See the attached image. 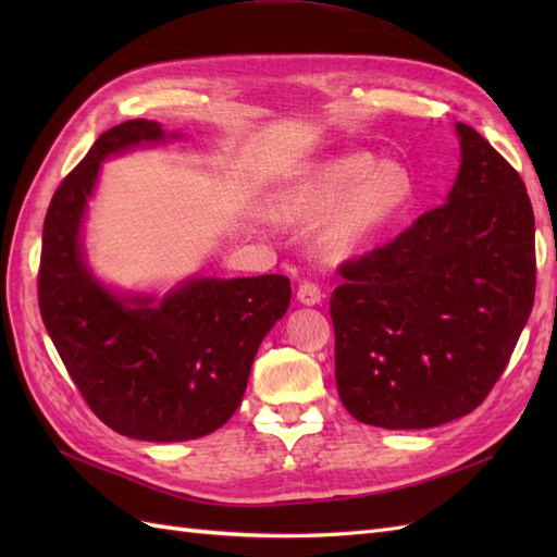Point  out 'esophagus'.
<instances>
[{"label": "esophagus", "instance_id": "34e87169", "mask_svg": "<svg viewBox=\"0 0 557 557\" xmlns=\"http://www.w3.org/2000/svg\"><path fill=\"white\" fill-rule=\"evenodd\" d=\"M297 299L306 306H315V304H321L323 292H321V287L315 285V282L306 280V282H301L299 289H297Z\"/></svg>", "mask_w": 557, "mask_h": 557}]
</instances>
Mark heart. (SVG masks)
Returning a JSON list of instances; mask_svg holds the SVG:
<instances>
[{"instance_id":"heart-1","label":"heart","mask_w":557,"mask_h":557,"mask_svg":"<svg viewBox=\"0 0 557 557\" xmlns=\"http://www.w3.org/2000/svg\"><path fill=\"white\" fill-rule=\"evenodd\" d=\"M413 176L399 162H377L371 152H351L318 168L285 198V215L304 222H327L325 246L351 253L393 224L413 200Z\"/></svg>"}]
</instances>
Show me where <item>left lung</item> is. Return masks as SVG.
Here are the masks:
<instances>
[{
    "label": "left lung",
    "instance_id": "obj_1",
    "mask_svg": "<svg viewBox=\"0 0 557 557\" xmlns=\"http://www.w3.org/2000/svg\"><path fill=\"white\" fill-rule=\"evenodd\" d=\"M457 134L461 164L445 203L345 260L330 297L339 399L377 429H433L474 411L534 306V208L522 176L471 126Z\"/></svg>",
    "mask_w": 557,
    "mask_h": 557
}]
</instances>
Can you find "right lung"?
<instances>
[{"instance_id":"add662e5","label":"right lung","mask_w":557,"mask_h":557,"mask_svg":"<svg viewBox=\"0 0 557 557\" xmlns=\"http://www.w3.org/2000/svg\"><path fill=\"white\" fill-rule=\"evenodd\" d=\"M156 122L104 132L50 200L42 227L38 304L71 381L112 431L150 443L208 435L239 409L260 342L289 309L285 275L191 280L158 306L120 299L92 280L78 230L100 162L162 140Z\"/></svg>"}]
</instances>
